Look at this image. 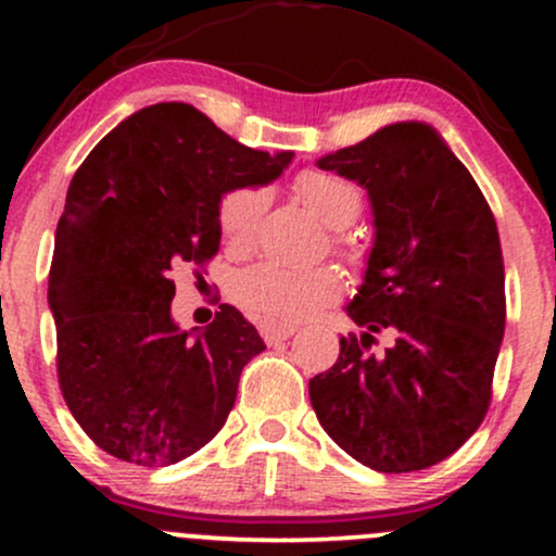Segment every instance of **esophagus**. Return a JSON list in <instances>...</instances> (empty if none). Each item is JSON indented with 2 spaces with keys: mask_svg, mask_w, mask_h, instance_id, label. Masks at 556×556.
<instances>
[{
  "mask_svg": "<svg viewBox=\"0 0 556 556\" xmlns=\"http://www.w3.org/2000/svg\"><path fill=\"white\" fill-rule=\"evenodd\" d=\"M292 334H295V327H274V324H261V337H264L269 344L290 340Z\"/></svg>",
  "mask_w": 556,
  "mask_h": 556,
  "instance_id": "34e87169",
  "label": "esophagus"
}]
</instances>
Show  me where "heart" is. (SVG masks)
Wrapping results in <instances>:
<instances>
[{
    "instance_id": "obj_1",
    "label": "heart",
    "mask_w": 556,
    "mask_h": 556,
    "mask_svg": "<svg viewBox=\"0 0 556 556\" xmlns=\"http://www.w3.org/2000/svg\"><path fill=\"white\" fill-rule=\"evenodd\" d=\"M295 195L329 229H344L358 219L363 195L358 185L329 172H300ZM266 193L253 185L229 190L219 203L222 238L232 251L245 253L256 240ZM340 274L329 266L292 271L277 264H256L235 277L232 298L242 311L274 327L303 321L340 298Z\"/></svg>"
}]
</instances>
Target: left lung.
Returning <instances> with one entry per match:
<instances>
[{"mask_svg":"<svg viewBox=\"0 0 556 556\" xmlns=\"http://www.w3.org/2000/svg\"><path fill=\"white\" fill-rule=\"evenodd\" d=\"M366 188L374 245L340 358L308 381L318 424L379 473L442 463L491 402L504 337V264L486 198L426 123H394L318 159ZM390 348L371 354L374 333Z\"/></svg>","mask_w":556,"mask_h":556,"instance_id":"left-lung-1","label":"left lung"}]
</instances>
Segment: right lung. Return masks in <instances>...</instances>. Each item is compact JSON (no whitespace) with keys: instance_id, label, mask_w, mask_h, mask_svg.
<instances>
[{"instance_id":"right-lung-1","label":"right lung","mask_w":556,"mask_h":556,"mask_svg":"<svg viewBox=\"0 0 556 556\" xmlns=\"http://www.w3.org/2000/svg\"><path fill=\"white\" fill-rule=\"evenodd\" d=\"M290 162L164 101L123 119L75 172L49 271L56 376L80 429L117 460L164 468L225 426L266 344L227 303L206 329L182 331L169 271L216 256L222 198Z\"/></svg>"}]
</instances>
